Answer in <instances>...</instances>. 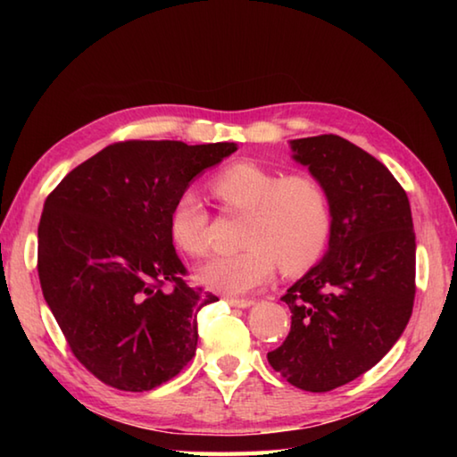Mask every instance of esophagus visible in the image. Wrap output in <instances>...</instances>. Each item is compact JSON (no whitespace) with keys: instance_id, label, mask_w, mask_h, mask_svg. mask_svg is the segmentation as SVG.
I'll return each mask as SVG.
<instances>
[{"instance_id":"1","label":"esophagus","mask_w":457,"mask_h":457,"mask_svg":"<svg viewBox=\"0 0 457 457\" xmlns=\"http://www.w3.org/2000/svg\"><path fill=\"white\" fill-rule=\"evenodd\" d=\"M226 303L231 304V306H236V308H247V306L253 304V300H250V298H226Z\"/></svg>"}]
</instances>
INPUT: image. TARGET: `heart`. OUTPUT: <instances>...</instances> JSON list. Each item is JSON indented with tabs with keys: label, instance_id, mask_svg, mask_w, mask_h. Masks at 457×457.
Here are the masks:
<instances>
[{
	"label": "heart",
	"instance_id": "obj_1",
	"mask_svg": "<svg viewBox=\"0 0 457 457\" xmlns=\"http://www.w3.org/2000/svg\"><path fill=\"white\" fill-rule=\"evenodd\" d=\"M213 195L223 212L247 213L242 252L215 256L199 268L201 284L239 296L274 276L312 268L327 250L332 204L324 183L311 173H284L256 161H239L213 175ZM169 234L181 252L204 258L213 244V218L197 191L185 189L169 212Z\"/></svg>",
	"mask_w": 457,
	"mask_h": 457
}]
</instances>
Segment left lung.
I'll return each mask as SVG.
<instances>
[{"mask_svg":"<svg viewBox=\"0 0 457 457\" xmlns=\"http://www.w3.org/2000/svg\"><path fill=\"white\" fill-rule=\"evenodd\" d=\"M292 149L328 191L332 231L327 256L282 296L292 324L268 362L298 389L324 393L367 373L405 330L415 231L405 189L373 154L338 135Z\"/></svg>","mask_w":457,"mask_h":457,"instance_id":"left-lung-1","label":"left lung"}]
</instances>
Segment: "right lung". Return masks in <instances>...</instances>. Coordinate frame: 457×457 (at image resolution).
I'll return each instance as SVG.
<instances>
[{
    "mask_svg": "<svg viewBox=\"0 0 457 457\" xmlns=\"http://www.w3.org/2000/svg\"><path fill=\"white\" fill-rule=\"evenodd\" d=\"M234 143L119 141L72 169L44 204L37 276L80 365L120 391H151L195 357L197 314L169 234L175 197Z\"/></svg>",
    "mask_w": 457,
    "mask_h": 457,
    "instance_id": "obj_1",
    "label": "right lung"
}]
</instances>
